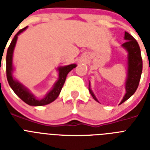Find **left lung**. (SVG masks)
Segmentation results:
<instances>
[{
  "label": "left lung",
  "instance_id": "obj_1",
  "mask_svg": "<svg viewBox=\"0 0 150 150\" xmlns=\"http://www.w3.org/2000/svg\"><path fill=\"white\" fill-rule=\"evenodd\" d=\"M125 40H126L125 43H124L121 47L128 52V74L125 82L126 93L120 104L130 98L135 93L139 84L142 71V59L139 43L135 38L127 32L125 33ZM89 91L94 100L99 102L90 89V84Z\"/></svg>",
  "mask_w": 150,
  "mask_h": 150
}]
</instances>
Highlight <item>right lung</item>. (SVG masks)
I'll return each mask as SVG.
<instances>
[{"mask_svg": "<svg viewBox=\"0 0 150 150\" xmlns=\"http://www.w3.org/2000/svg\"><path fill=\"white\" fill-rule=\"evenodd\" d=\"M27 26L23 28L22 29L18 32L17 34L14 36L11 43L8 47V51H7V56H6V73H7V79H8V84L11 86V88L15 92V93L22 100H23L25 103L30 105V106H43V105L49 104L50 103L56 100L59 94L61 93V89L63 87L64 82H65L66 77L69 71L72 70L73 68L76 67L75 64H71L69 65L63 66V67H59L57 68L58 70V80L54 83V86L52 89L46 95L43 99L39 100L29 91V89L24 86L22 83H20L18 80L15 79L13 78L12 72L14 70L12 64V57L13 52L15 49V44L17 42L18 36L22 32L26 29Z\"/></svg>", "mask_w": 150, "mask_h": 150, "instance_id": "add662e5", "label": "right lung"}]
</instances>
